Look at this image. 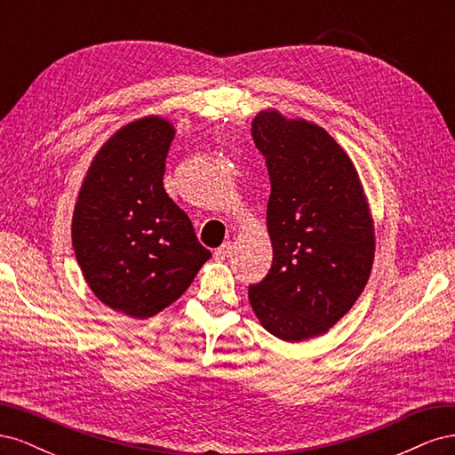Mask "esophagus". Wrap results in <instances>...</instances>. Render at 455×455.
<instances>
[{"label":"esophagus","instance_id":"1","mask_svg":"<svg viewBox=\"0 0 455 455\" xmlns=\"http://www.w3.org/2000/svg\"><path fill=\"white\" fill-rule=\"evenodd\" d=\"M231 251H233L231 243H224L222 246H220V249H216V252H214V259H218V261H224V259H228V258L231 256Z\"/></svg>","mask_w":455,"mask_h":455}]
</instances>
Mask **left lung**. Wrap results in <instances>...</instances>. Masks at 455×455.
Wrapping results in <instances>:
<instances>
[{"label":"left lung","mask_w":455,"mask_h":455,"mask_svg":"<svg viewBox=\"0 0 455 455\" xmlns=\"http://www.w3.org/2000/svg\"><path fill=\"white\" fill-rule=\"evenodd\" d=\"M252 139L266 157L273 264L251 284V306L269 334L301 341L328 332L368 283L374 224L353 161L323 127L259 112Z\"/></svg>","instance_id":"1"}]
</instances>
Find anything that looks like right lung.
Here are the masks:
<instances>
[{"label": "right lung", "instance_id": "1", "mask_svg": "<svg viewBox=\"0 0 455 455\" xmlns=\"http://www.w3.org/2000/svg\"><path fill=\"white\" fill-rule=\"evenodd\" d=\"M174 127L149 116L94 156L72 220L77 264L102 304L148 319L180 298L211 258L163 188Z\"/></svg>", "mask_w": 455, "mask_h": 455}]
</instances>
